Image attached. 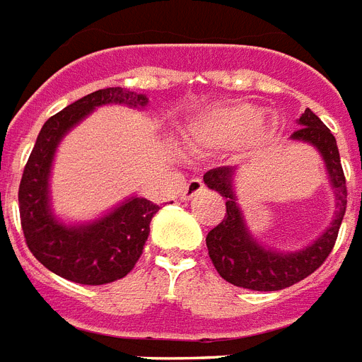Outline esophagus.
<instances>
[{"label": "esophagus", "mask_w": 362, "mask_h": 362, "mask_svg": "<svg viewBox=\"0 0 362 362\" xmlns=\"http://www.w3.org/2000/svg\"><path fill=\"white\" fill-rule=\"evenodd\" d=\"M204 183H202V179H190L189 183L185 185L183 190H181V198L183 199H192L194 196H198L199 192H204Z\"/></svg>", "instance_id": "obj_1"}]
</instances>
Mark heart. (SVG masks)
<instances>
[{
	"label": "heart",
	"instance_id": "obj_1",
	"mask_svg": "<svg viewBox=\"0 0 362 362\" xmlns=\"http://www.w3.org/2000/svg\"><path fill=\"white\" fill-rule=\"evenodd\" d=\"M262 123V112L250 104L226 106L205 112L190 125L196 141L211 147L237 146L252 134Z\"/></svg>",
	"mask_w": 362,
	"mask_h": 362
}]
</instances>
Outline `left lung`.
I'll list each match as a JSON object with an SVG mask.
<instances>
[{"label": "left lung", "mask_w": 362, "mask_h": 362, "mask_svg": "<svg viewBox=\"0 0 362 362\" xmlns=\"http://www.w3.org/2000/svg\"><path fill=\"white\" fill-rule=\"evenodd\" d=\"M299 125L300 129H297L291 138L308 141L317 147V151L322 153L323 160L327 164L329 177L337 194L334 218L327 231L305 250L293 254L271 252L267 248L259 247L245 226L231 189V177L235 170L228 166L209 170L204 175V181L209 189L216 190L222 198H226V215L221 224H216L207 233L205 243L211 262L222 279L228 280L230 284L254 291H276L290 288L314 273L317 267H322V263L327 259L337 243L338 230L348 204V187L340 164L337 140L310 108H306L305 114L300 115Z\"/></svg>", "instance_id": "1"}]
</instances>
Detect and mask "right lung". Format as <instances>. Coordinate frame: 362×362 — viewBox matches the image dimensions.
<instances>
[{
  "mask_svg": "<svg viewBox=\"0 0 362 362\" xmlns=\"http://www.w3.org/2000/svg\"><path fill=\"white\" fill-rule=\"evenodd\" d=\"M110 103L141 108L147 97L106 88L52 115L37 136L18 189L20 222L31 254L52 273L83 286L108 284L131 273L149 235V222L160 209L146 198H131L93 224L66 228L52 216L48 177L57 144L89 112Z\"/></svg>",
  "mask_w": 362,
  "mask_h": 362,
  "instance_id": "1",
  "label": "right lung"
}]
</instances>
